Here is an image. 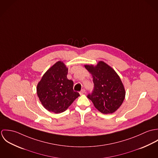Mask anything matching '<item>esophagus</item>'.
<instances>
[{
    "instance_id": "1",
    "label": "esophagus",
    "mask_w": 158,
    "mask_h": 158,
    "mask_svg": "<svg viewBox=\"0 0 158 158\" xmlns=\"http://www.w3.org/2000/svg\"><path fill=\"white\" fill-rule=\"evenodd\" d=\"M85 92H86V90H85V89H83L82 90H81V91L80 92V95H82V94H83L84 93H85Z\"/></svg>"
}]
</instances>
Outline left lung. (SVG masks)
I'll use <instances>...</instances> for the list:
<instances>
[{
    "mask_svg": "<svg viewBox=\"0 0 158 158\" xmlns=\"http://www.w3.org/2000/svg\"><path fill=\"white\" fill-rule=\"evenodd\" d=\"M92 75L94 88L88 95L94 106L102 113L111 114L122 104L125 90L122 81L115 70L103 61L97 66L85 65Z\"/></svg>",
    "mask_w": 158,
    "mask_h": 158,
    "instance_id": "obj_1",
    "label": "left lung"
}]
</instances>
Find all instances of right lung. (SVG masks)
Returning <instances> with one entry per match:
<instances>
[{
    "mask_svg": "<svg viewBox=\"0 0 158 158\" xmlns=\"http://www.w3.org/2000/svg\"><path fill=\"white\" fill-rule=\"evenodd\" d=\"M68 69L61 61L50 68L37 86V94L42 105L50 112L65 111L80 94L73 89V82L68 80Z\"/></svg>",
    "mask_w": 158,
    "mask_h": 158,
    "instance_id": "obj_1",
    "label": "right lung"
}]
</instances>
